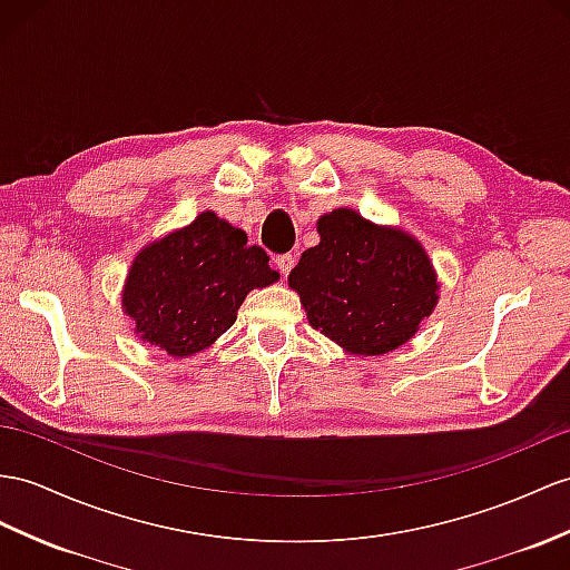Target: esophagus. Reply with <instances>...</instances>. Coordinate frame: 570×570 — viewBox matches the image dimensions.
Wrapping results in <instances>:
<instances>
[{
	"instance_id": "1",
	"label": "esophagus",
	"mask_w": 570,
	"mask_h": 570,
	"mask_svg": "<svg viewBox=\"0 0 570 570\" xmlns=\"http://www.w3.org/2000/svg\"><path fill=\"white\" fill-rule=\"evenodd\" d=\"M275 266H277V271H281V275H283V277H287V275H289V271L295 268V256H293V254H281V256H275Z\"/></svg>"
}]
</instances>
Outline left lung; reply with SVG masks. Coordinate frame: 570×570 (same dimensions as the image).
I'll list each match as a JSON object with an SVG mask.
<instances>
[{
	"label": "left lung",
	"instance_id": "8db88e82",
	"mask_svg": "<svg viewBox=\"0 0 570 570\" xmlns=\"http://www.w3.org/2000/svg\"><path fill=\"white\" fill-rule=\"evenodd\" d=\"M316 229L322 242L302 254L287 277L309 324L357 355L404 345L438 302L423 246L348 207L324 215Z\"/></svg>",
	"mask_w": 570,
	"mask_h": 570
}]
</instances>
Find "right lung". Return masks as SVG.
Listing matches in <instances>:
<instances>
[{
  "mask_svg": "<svg viewBox=\"0 0 570 570\" xmlns=\"http://www.w3.org/2000/svg\"><path fill=\"white\" fill-rule=\"evenodd\" d=\"M277 281L261 246L215 213H203L137 254L122 289L125 314L142 341L174 357L215 343L254 287Z\"/></svg>",
  "mask_w": 570,
  "mask_h": 570,
  "instance_id": "1",
  "label": "right lung"
}]
</instances>
